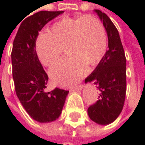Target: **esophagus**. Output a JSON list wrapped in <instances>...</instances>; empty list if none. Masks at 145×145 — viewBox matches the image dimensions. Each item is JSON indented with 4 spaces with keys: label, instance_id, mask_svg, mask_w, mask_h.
<instances>
[{
    "label": "esophagus",
    "instance_id": "1",
    "mask_svg": "<svg viewBox=\"0 0 145 145\" xmlns=\"http://www.w3.org/2000/svg\"><path fill=\"white\" fill-rule=\"evenodd\" d=\"M82 85H78V86H73L71 88V91H79V90H80L81 88H82Z\"/></svg>",
    "mask_w": 145,
    "mask_h": 145
}]
</instances>
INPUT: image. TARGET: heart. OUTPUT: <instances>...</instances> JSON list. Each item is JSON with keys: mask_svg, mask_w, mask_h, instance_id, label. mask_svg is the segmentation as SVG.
<instances>
[{"mask_svg": "<svg viewBox=\"0 0 145 145\" xmlns=\"http://www.w3.org/2000/svg\"><path fill=\"white\" fill-rule=\"evenodd\" d=\"M64 48L69 56L52 66L49 74L55 84L68 86L83 76L86 65H97L105 54L107 35L104 25L91 15L64 17L54 22L48 33L39 34L35 42L39 59L45 66L58 61Z\"/></svg>", "mask_w": 145, "mask_h": 145, "instance_id": "heart-1", "label": "heart"}]
</instances>
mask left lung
Masks as SVG:
<instances>
[{
	"instance_id": "left-lung-1",
	"label": "left lung",
	"mask_w": 145,
	"mask_h": 145,
	"mask_svg": "<svg viewBox=\"0 0 145 145\" xmlns=\"http://www.w3.org/2000/svg\"><path fill=\"white\" fill-rule=\"evenodd\" d=\"M108 37V49L97 68L85 82H94L100 91L98 101L88 107V115L95 123L106 125L121 113L126 97V57L118 31L111 19L95 10Z\"/></svg>"
}]
</instances>
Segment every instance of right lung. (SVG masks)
<instances>
[{
  "instance_id": "1",
  "label": "right lung",
  "mask_w": 145,
  "mask_h": 145,
  "mask_svg": "<svg viewBox=\"0 0 145 145\" xmlns=\"http://www.w3.org/2000/svg\"><path fill=\"white\" fill-rule=\"evenodd\" d=\"M41 11L27 17L20 25L12 51L15 91L29 116L39 123L56 120L61 114L69 91H45L48 76L38 58L35 42L39 32L52 19L63 13Z\"/></svg>"
}]
</instances>
